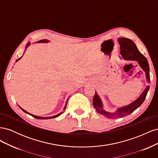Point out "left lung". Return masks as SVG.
Wrapping results in <instances>:
<instances>
[{"label":"left lung","instance_id":"8db88e82","mask_svg":"<svg viewBox=\"0 0 158 158\" xmlns=\"http://www.w3.org/2000/svg\"><path fill=\"white\" fill-rule=\"evenodd\" d=\"M118 41L119 45H120L121 55L123 58L126 60L137 61L143 69V70L145 72L148 82L150 83V68L146 57L142 53H140V52L137 49V47L136 46L135 43L130 39H128V38L125 37H121L118 38ZM149 88L150 85H147V87L146 88L144 92L142 93L140 96L136 100H135V102L131 103L128 106L119 108L115 112L113 113L107 112L103 109V105L101 99H100L98 95L96 94V92H95L93 99L94 107L98 113L101 114L102 115L109 118H117L124 117L130 114L134 111H135L138 107H139L141 106L146 99Z\"/></svg>","mask_w":158,"mask_h":158}]
</instances>
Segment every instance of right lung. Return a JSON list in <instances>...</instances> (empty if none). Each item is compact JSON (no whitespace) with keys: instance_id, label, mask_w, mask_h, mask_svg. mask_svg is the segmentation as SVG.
Segmentation results:
<instances>
[{"instance_id":"right-lung-1","label":"right lung","mask_w":158,"mask_h":158,"mask_svg":"<svg viewBox=\"0 0 158 158\" xmlns=\"http://www.w3.org/2000/svg\"><path fill=\"white\" fill-rule=\"evenodd\" d=\"M49 41L48 40H40V41H38V43H47V42H48ZM28 45H30V44H27V45H26V47H27V46ZM20 58H21V57H20ZM20 58H19L18 59H17L16 60V62H17L19 59H20ZM67 102L68 101H66V105H65V107H64V109H65V107H66V104H67ZM19 107H20V106H19ZM20 108L22 110V111H23V112H25L26 113H27V114H30V115H31L32 117H34V118H37V119H48V118H55V117H59V115H60V114L62 113H63V112H62V113H59V114H56V115H55V116H52V117H38V116H35V115H33V114H30V113H28V112H27L26 111H25V110L24 109H23L22 107H20Z\"/></svg>"}]
</instances>
